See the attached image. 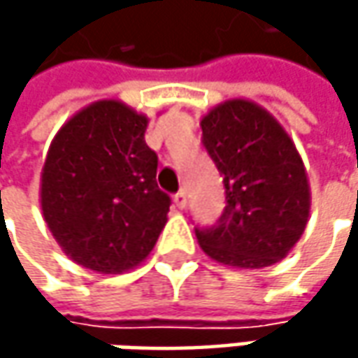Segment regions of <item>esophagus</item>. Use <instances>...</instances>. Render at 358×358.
<instances>
[{
	"mask_svg": "<svg viewBox=\"0 0 358 358\" xmlns=\"http://www.w3.org/2000/svg\"><path fill=\"white\" fill-rule=\"evenodd\" d=\"M173 203L179 207V209H183L187 205V193H185V189H181L179 193H175V197H173Z\"/></svg>",
	"mask_w": 358,
	"mask_h": 358,
	"instance_id": "obj_1",
	"label": "esophagus"
}]
</instances>
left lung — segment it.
Returning <instances> with one entry per match:
<instances>
[{
    "instance_id": "obj_1",
    "label": "left lung",
    "mask_w": 358,
    "mask_h": 358,
    "mask_svg": "<svg viewBox=\"0 0 358 358\" xmlns=\"http://www.w3.org/2000/svg\"><path fill=\"white\" fill-rule=\"evenodd\" d=\"M201 129L227 199L217 225L195 229L203 253L233 268L279 263L305 233L310 213L309 177L293 139L249 99L215 105Z\"/></svg>"
}]
</instances>
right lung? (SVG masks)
Instances as JSON below:
<instances>
[{
	"mask_svg": "<svg viewBox=\"0 0 358 358\" xmlns=\"http://www.w3.org/2000/svg\"><path fill=\"white\" fill-rule=\"evenodd\" d=\"M149 119L119 99L83 107L55 133L39 203L62 251L81 267L119 275L153 251L171 199L157 187Z\"/></svg>",
	"mask_w": 358,
	"mask_h": 358,
	"instance_id": "right-lung-1",
	"label": "right lung"
}]
</instances>
